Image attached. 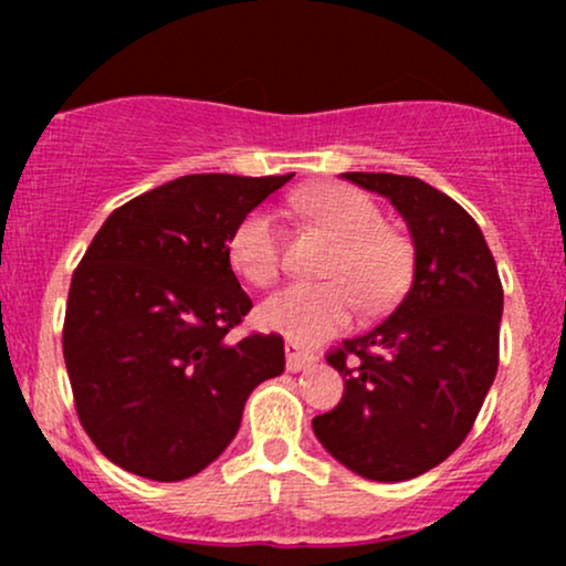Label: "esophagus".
Here are the masks:
<instances>
[{"mask_svg": "<svg viewBox=\"0 0 566 566\" xmlns=\"http://www.w3.org/2000/svg\"><path fill=\"white\" fill-rule=\"evenodd\" d=\"M284 354H287V369L290 373H301V369L311 367L316 361V356L311 350H305L301 343L287 340L284 343Z\"/></svg>", "mask_w": 566, "mask_h": 566, "instance_id": "34e87169", "label": "esophagus"}]
</instances>
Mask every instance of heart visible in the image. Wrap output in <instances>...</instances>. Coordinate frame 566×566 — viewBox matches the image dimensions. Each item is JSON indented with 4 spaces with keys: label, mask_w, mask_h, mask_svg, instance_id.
<instances>
[{
    "label": "heart",
    "mask_w": 566,
    "mask_h": 566,
    "mask_svg": "<svg viewBox=\"0 0 566 566\" xmlns=\"http://www.w3.org/2000/svg\"><path fill=\"white\" fill-rule=\"evenodd\" d=\"M297 205L314 223L333 233L337 247L324 263L329 282H297L261 305L269 329L311 343L343 329L356 305L380 314L405 295L412 279V244L382 223L380 207L350 186L305 188ZM229 263L252 287H269L282 271V239L274 212L255 207L233 226Z\"/></svg>",
    "instance_id": "b5f03b06"
}]
</instances>
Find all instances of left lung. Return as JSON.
<instances>
[{
	"label": "left lung",
	"instance_id": "8db88e82",
	"mask_svg": "<svg viewBox=\"0 0 566 566\" xmlns=\"http://www.w3.org/2000/svg\"><path fill=\"white\" fill-rule=\"evenodd\" d=\"M407 220L412 287L388 319L343 340L327 361L346 378L314 433L337 463L373 482H405L463 444L497 373L503 284L484 233L420 178L343 172Z\"/></svg>",
	"mask_w": 566,
	"mask_h": 566
}]
</instances>
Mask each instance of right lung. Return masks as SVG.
Returning <instances> with one entry per match:
<instances>
[{"label": "right lung", "instance_id": "add662e5", "mask_svg": "<svg viewBox=\"0 0 566 566\" xmlns=\"http://www.w3.org/2000/svg\"><path fill=\"white\" fill-rule=\"evenodd\" d=\"M290 175H184L114 210L71 279L63 359L76 415L112 463L180 482L212 463L247 396L284 373L279 335L229 333L252 301L229 237Z\"/></svg>", "mask_w": 566, "mask_h": 566}]
</instances>
